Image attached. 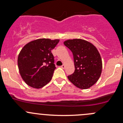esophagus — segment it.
<instances>
[{
	"label": "esophagus",
	"mask_w": 123,
	"mask_h": 123,
	"mask_svg": "<svg viewBox=\"0 0 123 123\" xmlns=\"http://www.w3.org/2000/svg\"><path fill=\"white\" fill-rule=\"evenodd\" d=\"M61 68H63V69L65 68V64H63V65H62V66H61Z\"/></svg>",
	"instance_id": "1"
}]
</instances>
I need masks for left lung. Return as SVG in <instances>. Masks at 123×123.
<instances>
[{"label":"left lung","mask_w":123,"mask_h":123,"mask_svg":"<svg viewBox=\"0 0 123 123\" xmlns=\"http://www.w3.org/2000/svg\"><path fill=\"white\" fill-rule=\"evenodd\" d=\"M72 52L75 71L68 76L72 83L78 88L86 89L95 85L102 73V62L96 47L83 39L68 40L64 42Z\"/></svg>","instance_id":"obj_1"}]
</instances>
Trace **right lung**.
Listing matches in <instances>:
<instances>
[{"label":"right lung","mask_w":123,"mask_h":123,"mask_svg":"<svg viewBox=\"0 0 123 123\" xmlns=\"http://www.w3.org/2000/svg\"><path fill=\"white\" fill-rule=\"evenodd\" d=\"M59 40L40 38L23 47L18 57L19 73L27 85L36 89L46 85L55 69L54 56L51 50Z\"/></svg>","instance_id":"right-lung-1"}]
</instances>
